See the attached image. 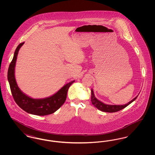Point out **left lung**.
<instances>
[{
  "label": "left lung",
  "instance_id": "obj_1",
  "mask_svg": "<svg viewBox=\"0 0 155 155\" xmlns=\"http://www.w3.org/2000/svg\"><path fill=\"white\" fill-rule=\"evenodd\" d=\"M138 96H136L135 98H134L133 100H131L128 103L123 104V105H110V104H106L103 102H101L100 101L97 100L94 95V93L93 90H91V102L92 103L94 104L95 107H96L97 109L99 110L104 112H108V113H114L118 111L121 110L123 109L124 108L126 107L127 106H128L130 104L134 102L137 98Z\"/></svg>",
  "mask_w": 155,
  "mask_h": 155
}]
</instances>
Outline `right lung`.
Masks as SVG:
<instances>
[{
  "label": "right lung",
  "mask_w": 155,
  "mask_h": 155,
  "mask_svg": "<svg viewBox=\"0 0 155 155\" xmlns=\"http://www.w3.org/2000/svg\"><path fill=\"white\" fill-rule=\"evenodd\" d=\"M23 44L24 42L21 43L17 47L13 58L8 69V79L12 96L18 106L23 110L30 114L37 116H46L52 114L58 110L65 102L68 89L75 81L68 82L55 94L44 99H33L24 94L18 88L15 75L17 54Z\"/></svg>",
  "instance_id": "obj_1"
}]
</instances>
